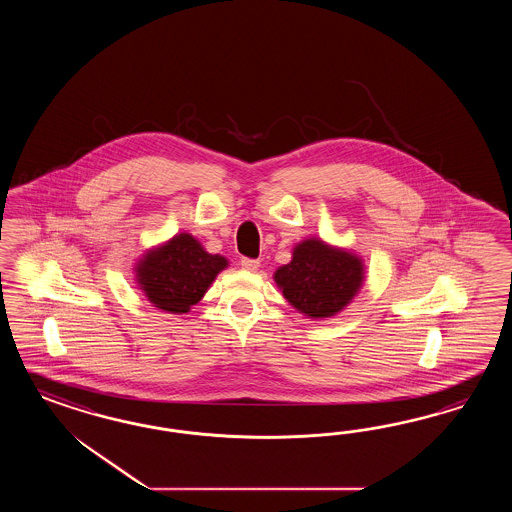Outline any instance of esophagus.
<instances>
[{
  "label": "esophagus",
  "instance_id": "obj_1",
  "mask_svg": "<svg viewBox=\"0 0 512 512\" xmlns=\"http://www.w3.org/2000/svg\"><path fill=\"white\" fill-rule=\"evenodd\" d=\"M259 259H249V257H242L240 259V266L244 268V270H249V272H255L257 268H259Z\"/></svg>",
  "mask_w": 512,
  "mask_h": 512
}]
</instances>
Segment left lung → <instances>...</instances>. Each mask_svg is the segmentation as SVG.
Returning <instances> with one entry per match:
<instances>
[{"mask_svg":"<svg viewBox=\"0 0 512 512\" xmlns=\"http://www.w3.org/2000/svg\"><path fill=\"white\" fill-rule=\"evenodd\" d=\"M274 279L296 310L319 319L336 315L351 302L364 270L353 253L311 238L296 246L293 261L278 268Z\"/></svg>","mask_w":512,"mask_h":512,"instance_id":"8db88e82","label":"left lung"}]
</instances>
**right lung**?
I'll return each instance as SVG.
<instances>
[{
    "instance_id": "1",
    "label": "right lung",
    "mask_w": 512,
    "mask_h": 512,
    "mask_svg": "<svg viewBox=\"0 0 512 512\" xmlns=\"http://www.w3.org/2000/svg\"><path fill=\"white\" fill-rule=\"evenodd\" d=\"M225 266V257L206 253L191 234L184 233L146 253L137 266V279L155 308L187 313Z\"/></svg>"
}]
</instances>
